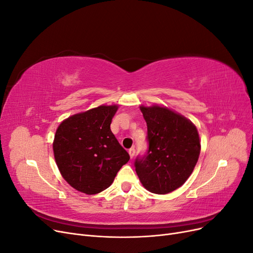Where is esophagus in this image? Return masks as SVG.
Here are the masks:
<instances>
[{
  "mask_svg": "<svg viewBox=\"0 0 253 253\" xmlns=\"http://www.w3.org/2000/svg\"><path fill=\"white\" fill-rule=\"evenodd\" d=\"M135 149L134 148H131V149H129L128 150V154H129V157H131V158H133L134 157V155H135Z\"/></svg>",
  "mask_w": 253,
  "mask_h": 253,
  "instance_id": "esophagus-1",
  "label": "esophagus"
}]
</instances>
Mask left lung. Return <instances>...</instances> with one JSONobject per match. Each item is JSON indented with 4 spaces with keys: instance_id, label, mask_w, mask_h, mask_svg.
Instances as JSON below:
<instances>
[{
    "instance_id": "8db88e82",
    "label": "left lung",
    "mask_w": 253,
    "mask_h": 253,
    "mask_svg": "<svg viewBox=\"0 0 253 253\" xmlns=\"http://www.w3.org/2000/svg\"><path fill=\"white\" fill-rule=\"evenodd\" d=\"M147 122L149 148L137 156L135 170L145 189L167 194L182 186L193 172L201 153L197 129L192 122L167 108L140 106Z\"/></svg>"
}]
</instances>
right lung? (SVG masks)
Instances as JSON below:
<instances>
[{
    "instance_id": "add662e5",
    "label": "right lung",
    "mask_w": 253,
    "mask_h": 253,
    "mask_svg": "<svg viewBox=\"0 0 253 253\" xmlns=\"http://www.w3.org/2000/svg\"><path fill=\"white\" fill-rule=\"evenodd\" d=\"M117 105H100L76 114L61 124L53 154L61 175L76 190L91 195L114 181L129 155L111 131Z\"/></svg>"
}]
</instances>
